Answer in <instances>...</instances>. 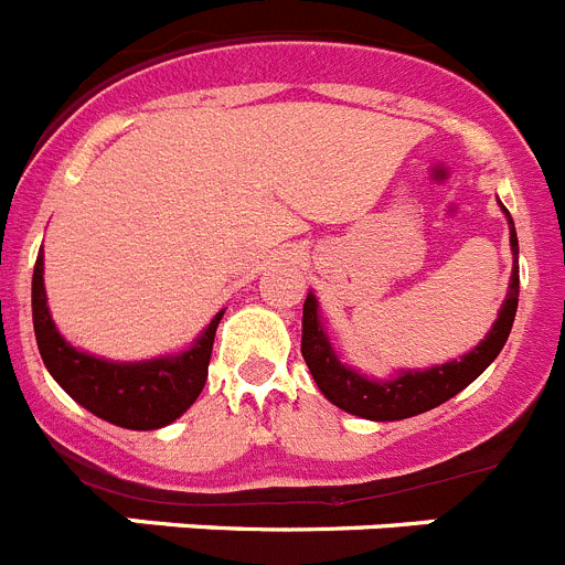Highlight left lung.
<instances>
[{"mask_svg":"<svg viewBox=\"0 0 565 565\" xmlns=\"http://www.w3.org/2000/svg\"><path fill=\"white\" fill-rule=\"evenodd\" d=\"M501 212L507 214L509 246H512V277H509L507 299H503L498 319L492 322L487 337L472 351L450 359V362L433 364V367H404V371L393 373L391 379L367 376V373L342 362L331 337H328V322L319 311L317 294L308 291L306 306H302V359H306L313 382L328 402L337 404L339 411L367 418V422H402V418L433 411L456 393H461L467 384L476 382L489 364L495 362V356L507 344L512 322H515L518 291H521L515 223H512V214L507 212L503 203Z\"/></svg>","mask_w":565,"mask_h":565,"instance_id":"obj_1","label":"left lung"}]
</instances>
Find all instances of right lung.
Instances as JSON below:
<instances>
[{"label":"right lung","instance_id":"obj_1","mask_svg":"<svg viewBox=\"0 0 565 565\" xmlns=\"http://www.w3.org/2000/svg\"><path fill=\"white\" fill-rule=\"evenodd\" d=\"M221 319L223 311L214 313L201 337L183 351L141 362H115L82 351L58 333L47 308L42 252L33 268V331L44 367L84 411L127 430L167 427L198 402L209 376V359Z\"/></svg>","mask_w":565,"mask_h":565}]
</instances>
